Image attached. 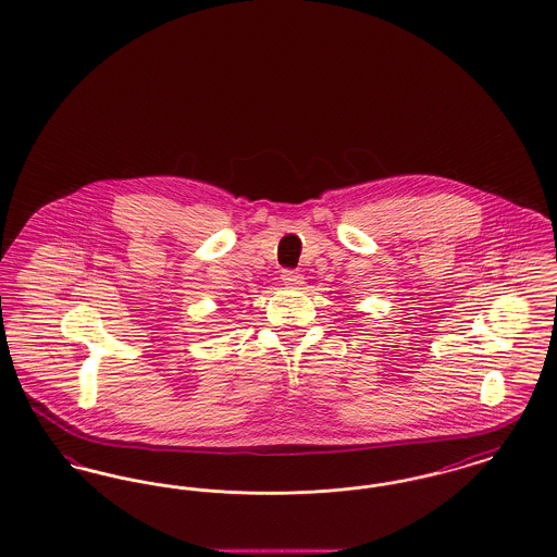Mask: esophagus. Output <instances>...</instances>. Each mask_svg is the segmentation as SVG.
Returning <instances> with one entry per match:
<instances>
[{
	"mask_svg": "<svg viewBox=\"0 0 557 557\" xmlns=\"http://www.w3.org/2000/svg\"><path fill=\"white\" fill-rule=\"evenodd\" d=\"M302 275L298 273V271H284L282 273V282L288 286V288H298V286H302Z\"/></svg>",
	"mask_w": 557,
	"mask_h": 557,
	"instance_id": "esophagus-1",
	"label": "esophagus"
}]
</instances>
